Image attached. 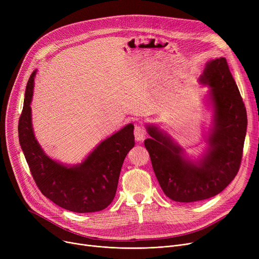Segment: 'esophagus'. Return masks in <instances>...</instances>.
Returning a JSON list of instances; mask_svg holds the SVG:
<instances>
[{
  "instance_id": "1",
  "label": "esophagus",
  "mask_w": 259,
  "mask_h": 259,
  "mask_svg": "<svg viewBox=\"0 0 259 259\" xmlns=\"http://www.w3.org/2000/svg\"><path fill=\"white\" fill-rule=\"evenodd\" d=\"M146 129L143 127V126H141V125H138V126H135V128H134V135H135V139H137V141H143L144 140V138L146 137Z\"/></svg>"
}]
</instances>
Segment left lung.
Segmentation results:
<instances>
[{
	"label": "left lung",
	"instance_id": "obj_1",
	"mask_svg": "<svg viewBox=\"0 0 259 259\" xmlns=\"http://www.w3.org/2000/svg\"><path fill=\"white\" fill-rule=\"evenodd\" d=\"M201 83L211 87L215 119L210 150L199 164L185 160L182 149L155 127H148L145 147L164 193L174 201L193 202L213 197L236 176L247 132V110L227 60L209 62Z\"/></svg>",
	"mask_w": 259,
	"mask_h": 259
}]
</instances>
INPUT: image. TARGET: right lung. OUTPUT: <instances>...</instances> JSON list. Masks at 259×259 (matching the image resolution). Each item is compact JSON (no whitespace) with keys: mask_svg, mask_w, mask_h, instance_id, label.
Returning a JSON list of instances; mask_svg holds the SVG:
<instances>
[{"mask_svg":"<svg viewBox=\"0 0 259 259\" xmlns=\"http://www.w3.org/2000/svg\"><path fill=\"white\" fill-rule=\"evenodd\" d=\"M35 71L25 91L19 119V140L32 178L47 198L76 213L104 210L112 202L122 162L134 146L133 125L102 142L79 166L68 168L49 158L37 144L31 127L30 102Z\"/></svg>","mask_w":259,"mask_h":259,"instance_id":"obj_1","label":"right lung"}]
</instances>
